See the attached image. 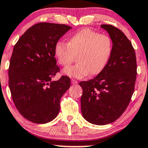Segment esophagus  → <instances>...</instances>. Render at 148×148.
<instances>
[{
    "label": "esophagus",
    "mask_w": 148,
    "mask_h": 148,
    "mask_svg": "<svg viewBox=\"0 0 148 148\" xmlns=\"http://www.w3.org/2000/svg\"><path fill=\"white\" fill-rule=\"evenodd\" d=\"M71 82H72V84H73V85H76V84H77V81L75 80H71Z\"/></svg>",
    "instance_id": "obj_1"
}]
</instances>
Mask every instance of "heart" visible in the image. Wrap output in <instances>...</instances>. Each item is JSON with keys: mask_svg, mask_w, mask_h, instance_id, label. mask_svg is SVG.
<instances>
[{"mask_svg": "<svg viewBox=\"0 0 148 148\" xmlns=\"http://www.w3.org/2000/svg\"><path fill=\"white\" fill-rule=\"evenodd\" d=\"M110 37L92 29H83L71 36L68 43L59 41L56 44L55 56L64 68L77 59V63L64 71L74 78H82L89 73L95 75L106 67L112 53Z\"/></svg>", "mask_w": 148, "mask_h": 148, "instance_id": "b5f03b06", "label": "heart"}]
</instances>
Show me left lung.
I'll return each instance as SVG.
<instances>
[{
  "label": "left lung",
  "instance_id": "obj_1",
  "mask_svg": "<svg viewBox=\"0 0 148 148\" xmlns=\"http://www.w3.org/2000/svg\"><path fill=\"white\" fill-rule=\"evenodd\" d=\"M112 41L113 49L106 67L95 78L79 83L82 88L81 112L87 121L106 125L125 112L134 92L137 75L135 50L118 28L101 25Z\"/></svg>",
  "mask_w": 148,
  "mask_h": 148
}]
</instances>
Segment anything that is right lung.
<instances>
[{"instance_id":"add662e5","label":"right lung","mask_w":148,"mask_h":148,"mask_svg":"<svg viewBox=\"0 0 148 148\" xmlns=\"http://www.w3.org/2000/svg\"><path fill=\"white\" fill-rule=\"evenodd\" d=\"M60 24L41 23L29 28L15 45L8 69L9 88L15 106L23 117L35 123L51 121L60 110V100L70 88L55 58V45L71 29Z\"/></svg>"}]
</instances>
